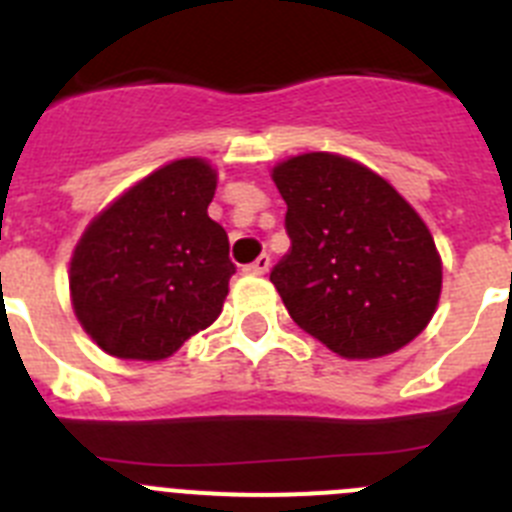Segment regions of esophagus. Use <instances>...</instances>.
<instances>
[{
  "mask_svg": "<svg viewBox=\"0 0 512 512\" xmlns=\"http://www.w3.org/2000/svg\"><path fill=\"white\" fill-rule=\"evenodd\" d=\"M271 269V259H269V253H261L259 259L253 261V264H248L246 269V274H266V271Z\"/></svg>",
  "mask_w": 512,
  "mask_h": 512,
  "instance_id": "esophagus-1",
  "label": "esophagus"
}]
</instances>
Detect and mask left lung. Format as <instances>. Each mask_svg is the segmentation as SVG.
<instances>
[{"mask_svg": "<svg viewBox=\"0 0 512 512\" xmlns=\"http://www.w3.org/2000/svg\"><path fill=\"white\" fill-rule=\"evenodd\" d=\"M287 202L289 253L271 269L305 333L343 356L379 359L431 323L441 256L423 217L387 179L338 153H302L274 166Z\"/></svg>", "mask_w": 512, "mask_h": 512, "instance_id": "8db88e82", "label": "left lung"}]
</instances>
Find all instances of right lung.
<instances>
[{
  "label": "right lung",
  "instance_id": "1",
  "mask_svg": "<svg viewBox=\"0 0 512 512\" xmlns=\"http://www.w3.org/2000/svg\"><path fill=\"white\" fill-rule=\"evenodd\" d=\"M217 171L179 158L122 192L87 225L71 256L81 328L117 359L161 361L223 312L228 233L210 220Z\"/></svg>",
  "mask_w": 512,
  "mask_h": 512
}]
</instances>
